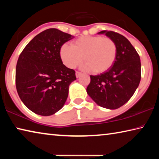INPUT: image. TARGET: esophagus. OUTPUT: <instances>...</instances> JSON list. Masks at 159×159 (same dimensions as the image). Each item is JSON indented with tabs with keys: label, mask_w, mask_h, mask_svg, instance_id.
Masks as SVG:
<instances>
[{
	"label": "esophagus",
	"mask_w": 159,
	"mask_h": 159,
	"mask_svg": "<svg viewBox=\"0 0 159 159\" xmlns=\"http://www.w3.org/2000/svg\"><path fill=\"white\" fill-rule=\"evenodd\" d=\"M81 73H80V72H79V71H76V78H79L80 76H81Z\"/></svg>",
	"instance_id": "34e87169"
}]
</instances>
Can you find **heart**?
<instances>
[{
    "label": "heart",
    "instance_id": "b5f03b06",
    "mask_svg": "<svg viewBox=\"0 0 159 159\" xmlns=\"http://www.w3.org/2000/svg\"><path fill=\"white\" fill-rule=\"evenodd\" d=\"M60 57L64 65L74 69L83 60L82 66L85 71L95 74L107 71L116 57L117 47L112 39L101 36H83L71 43V46L63 44L60 48Z\"/></svg>",
    "mask_w": 159,
    "mask_h": 159
}]
</instances>
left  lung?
Returning a JSON list of instances; mask_svg holds the SVG:
<instances>
[{
  "label": "left lung",
  "mask_w": 159,
  "mask_h": 159,
  "mask_svg": "<svg viewBox=\"0 0 159 159\" xmlns=\"http://www.w3.org/2000/svg\"><path fill=\"white\" fill-rule=\"evenodd\" d=\"M116 45V57L111 68L96 76H90L86 91L98 104L108 109L122 107L138 88L141 79L140 58L130 42L114 31H102Z\"/></svg>",
  "instance_id": "left-lung-1"
}]
</instances>
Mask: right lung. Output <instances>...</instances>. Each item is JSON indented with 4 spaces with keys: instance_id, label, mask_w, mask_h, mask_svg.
Returning <instances> with one entry per match:
<instances>
[{
    "instance_id": "obj_1",
    "label": "right lung",
    "mask_w": 159,
    "mask_h": 159,
    "mask_svg": "<svg viewBox=\"0 0 159 159\" xmlns=\"http://www.w3.org/2000/svg\"><path fill=\"white\" fill-rule=\"evenodd\" d=\"M57 29L35 36L19 57L16 88L21 102L35 114L51 116L62 108L69 87L76 79L74 70L63 64L60 48L74 39Z\"/></svg>"
}]
</instances>
